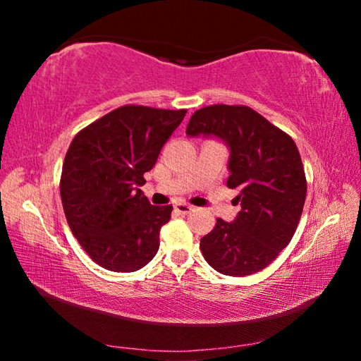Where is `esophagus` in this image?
<instances>
[{"label": "esophagus", "mask_w": 361, "mask_h": 361, "mask_svg": "<svg viewBox=\"0 0 361 361\" xmlns=\"http://www.w3.org/2000/svg\"><path fill=\"white\" fill-rule=\"evenodd\" d=\"M175 210L178 212L180 215H188V213H191L194 209H192V205H188L185 202H178V204H175Z\"/></svg>", "instance_id": "34e87169"}]
</instances>
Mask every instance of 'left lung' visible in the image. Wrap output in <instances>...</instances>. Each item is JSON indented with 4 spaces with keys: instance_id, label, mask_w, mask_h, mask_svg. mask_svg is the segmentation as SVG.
<instances>
[{
    "instance_id": "left-lung-1",
    "label": "left lung",
    "mask_w": 361,
    "mask_h": 361,
    "mask_svg": "<svg viewBox=\"0 0 361 361\" xmlns=\"http://www.w3.org/2000/svg\"><path fill=\"white\" fill-rule=\"evenodd\" d=\"M186 135L228 146V188L239 189L234 221L218 218L200 239L205 261L224 276L259 272L288 245L302 213L307 183L295 142L252 108L231 105L197 109Z\"/></svg>"
}]
</instances>
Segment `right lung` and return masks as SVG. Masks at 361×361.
I'll return each instance as SVG.
<instances>
[{
  "label": "right lung",
  "mask_w": 361,
  "mask_h": 361,
  "mask_svg": "<svg viewBox=\"0 0 361 361\" xmlns=\"http://www.w3.org/2000/svg\"><path fill=\"white\" fill-rule=\"evenodd\" d=\"M186 109L127 105L73 138L60 195L73 235L97 264L135 272L159 250V231L172 205H151L140 186Z\"/></svg>",
  "instance_id": "obj_1"
}]
</instances>
